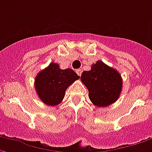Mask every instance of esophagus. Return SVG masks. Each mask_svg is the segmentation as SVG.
I'll return each instance as SVG.
<instances>
[{"instance_id":"34e87169","label":"esophagus","mask_w":152,"mask_h":152,"mask_svg":"<svg viewBox=\"0 0 152 152\" xmlns=\"http://www.w3.org/2000/svg\"><path fill=\"white\" fill-rule=\"evenodd\" d=\"M76 74H77L78 76H81V75H82V73H83V70H82V69H76Z\"/></svg>"}]
</instances>
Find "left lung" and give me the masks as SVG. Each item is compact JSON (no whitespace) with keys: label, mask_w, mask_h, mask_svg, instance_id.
I'll list each match as a JSON object with an SVG mask.
<instances>
[{"label":"left lung","mask_w":152,"mask_h":152,"mask_svg":"<svg viewBox=\"0 0 152 152\" xmlns=\"http://www.w3.org/2000/svg\"><path fill=\"white\" fill-rule=\"evenodd\" d=\"M82 83L88 89L91 102L98 107L115 103L122 92V80L116 69L99 60L88 71H83Z\"/></svg>","instance_id":"obj_1"}]
</instances>
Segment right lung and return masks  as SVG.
Instances as JSON below:
<instances>
[{"mask_svg":"<svg viewBox=\"0 0 152 152\" xmlns=\"http://www.w3.org/2000/svg\"><path fill=\"white\" fill-rule=\"evenodd\" d=\"M79 77L71 69H61L58 64L51 63L35 79L37 95L48 105H58L62 102L68 87Z\"/></svg>","mask_w":152,"mask_h":152,"instance_id":"add662e5","label":"right lung"}]
</instances>
